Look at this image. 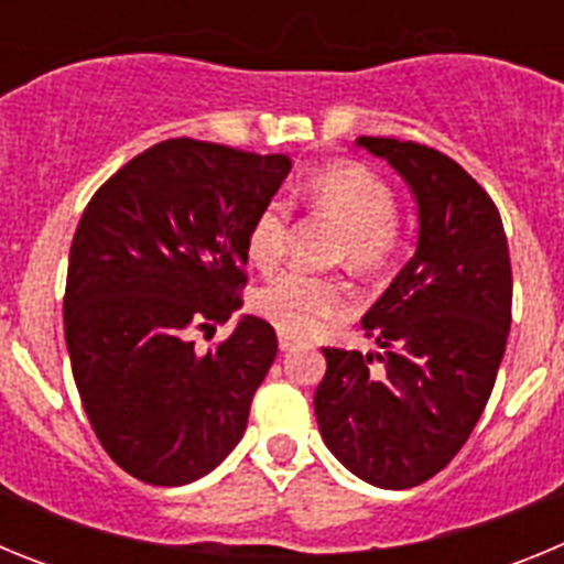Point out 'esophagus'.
Returning <instances> with one entry per match:
<instances>
[{
  "instance_id": "esophagus-1",
  "label": "esophagus",
  "mask_w": 564,
  "mask_h": 564,
  "mask_svg": "<svg viewBox=\"0 0 564 564\" xmlns=\"http://www.w3.org/2000/svg\"><path fill=\"white\" fill-rule=\"evenodd\" d=\"M296 344H299L296 336H291V333H282V330H279V347H282V350H291V347H296Z\"/></svg>"
}]
</instances>
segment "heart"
I'll use <instances>...</instances> for the list:
<instances>
[{"label": "heart", "instance_id": "1", "mask_svg": "<svg viewBox=\"0 0 564 564\" xmlns=\"http://www.w3.org/2000/svg\"><path fill=\"white\" fill-rule=\"evenodd\" d=\"M307 200L322 217L341 228L338 259L361 273H376L390 265L398 251L395 194L372 169L361 163H333L318 169L307 181ZM288 206L265 203L253 214L246 231V253L257 271H273L288 246ZM253 311L276 330L291 336H313L327 322L347 313L350 291L341 279L282 273L259 288L251 299Z\"/></svg>", "mask_w": 564, "mask_h": 564}]
</instances>
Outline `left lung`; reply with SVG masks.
Wrapping results in <instances>:
<instances>
[{"label": "left lung", "instance_id": "8db88e82", "mask_svg": "<svg viewBox=\"0 0 564 564\" xmlns=\"http://www.w3.org/2000/svg\"><path fill=\"white\" fill-rule=\"evenodd\" d=\"M390 163L417 208L415 253L361 327L383 352L325 347L313 395L327 449L364 482L435 477L486 410L511 327V259L497 206L452 158L398 138H358Z\"/></svg>", "mask_w": 564, "mask_h": 564}]
</instances>
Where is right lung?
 Returning <instances> with one entry per match:
<instances>
[{"instance_id": "right-lung-1", "label": "right lung", "mask_w": 564, "mask_h": 564, "mask_svg": "<svg viewBox=\"0 0 564 564\" xmlns=\"http://www.w3.org/2000/svg\"><path fill=\"white\" fill-rule=\"evenodd\" d=\"M291 166L288 154L172 138L84 208L64 293L73 378L107 455L149 486L200 480L246 435L276 333L239 316L203 356L188 336L242 307L246 231Z\"/></svg>"}]
</instances>
